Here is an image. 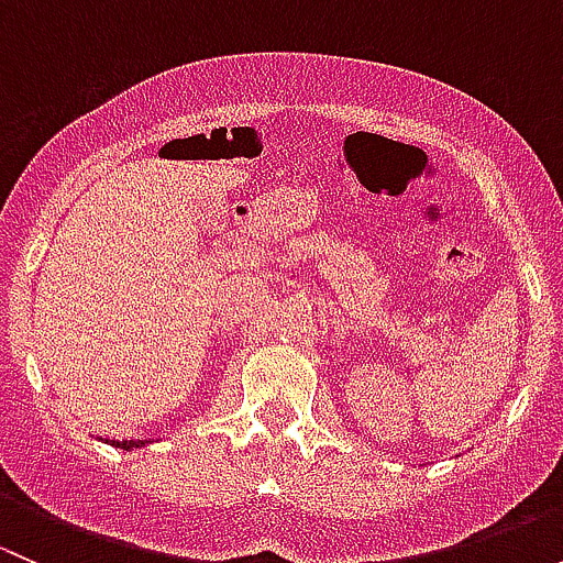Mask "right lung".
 <instances>
[{
  "label": "right lung",
  "mask_w": 563,
  "mask_h": 563,
  "mask_svg": "<svg viewBox=\"0 0 563 563\" xmlns=\"http://www.w3.org/2000/svg\"><path fill=\"white\" fill-rule=\"evenodd\" d=\"M141 444H146V441H111V446H119V450H139Z\"/></svg>",
  "instance_id": "obj_1"
}]
</instances>
